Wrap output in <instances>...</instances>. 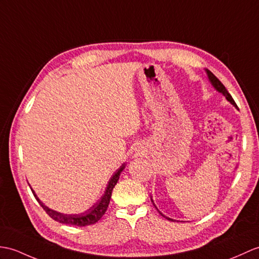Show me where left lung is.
I'll use <instances>...</instances> for the list:
<instances>
[{"label": "left lung", "mask_w": 259, "mask_h": 259, "mask_svg": "<svg viewBox=\"0 0 259 259\" xmlns=\"http://www.w3.org/2000/svg\"><path fill=\"white\" fill-rule=\"evenodd\" d=\"M206 73H207V76H208V79H209V81L212 82V85L214 86V88H215L216 90H218V92H220V93L223 94V95L225 96V98H226L228 101H230L232 105H234V106H235V107L237 108L236 102L234 101V99H233V97H232V96H231V94L227 92V89L225 88V86L223 85V83L221 82V80L219 79V78L216 77V76H215V75L212 73V71H209L208 69H206ZM151 201H152V198H151ZM152 202H153V201H152ZM153 205H154V203H153ZM154 206H155V205H154ZM160 214H161L162 216H163V218H165V219L169 220V221H173L172 219L166 218V216H164V215L162 214V213H160Z\"/></svg>", "instance_id": "1"}]
</instances>
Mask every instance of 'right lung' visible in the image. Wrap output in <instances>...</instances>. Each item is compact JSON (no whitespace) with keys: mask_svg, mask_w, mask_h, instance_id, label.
Returning <instances> with one entry per match:
<instances>
[{"mask_svg":"<svg viewBox=\"0 0 259 259\" xmlns=\"http://www.w3.org/2000/svg\"><path fill=\"white\" fill-rule=\"evenodd\" d=\"M123 169H124V164L120 166L119 169L115 172V174H113L112 178L110 179V181H109V183H108V186L106 189L105 194L102 195V197L97 203L95 204V205H93V207H90L85 213L67 215V214H63V213H59L56 211H53V209L45 206L44 204L39 201V198L36 196L35 192L32 189L31 190L33 192L35 198L39 203V205L43 207L44 211L48 215H50V218H52L54 221L59 222V223H62V224H67V225H73V226L92 225V224H95L96 222H98L102 218V216L105 215L107 208H108V205H109L112 190H113V188H115V185L117 184L119 177H120V173L122 172Z\"/></svg>","mask_w":259,"mask_h":259,"instance_id":"1","label":"right lung"}]
</instances>
